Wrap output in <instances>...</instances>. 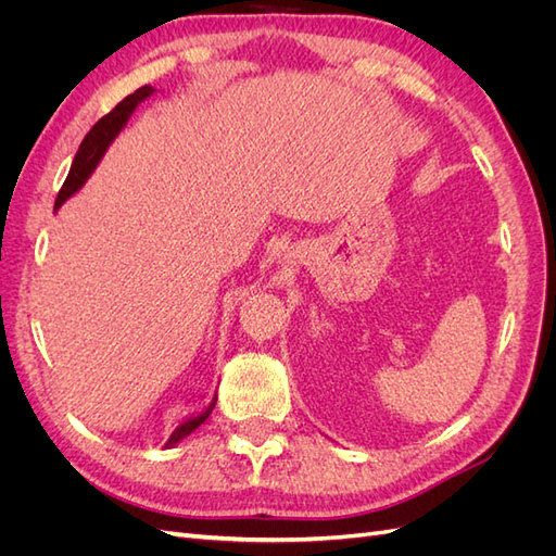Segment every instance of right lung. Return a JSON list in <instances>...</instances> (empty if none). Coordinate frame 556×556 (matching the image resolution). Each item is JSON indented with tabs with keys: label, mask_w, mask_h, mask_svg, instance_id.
I'll use <instances>...</instances> for the list:
<instances>
[{
	"label": "right lung",
	"mask_w": 556,
	"mask_h": 556,
	"mask_svg": "<svg viewBox=\"0 0 556 556\" xmlns=\"http://www.w3.org/2000/svg\"><path fill=\"white\" fill-rule=\"evenodd\" d=\"M153 92H155L153 86H143V88H139L137 92L127 94L121 104H117L109 115H104L102 121H99V123L86 134V139H83V143H80V148H78V153H76V157H74L70 176H66V180H64V185H62V190H60V194H58V199H55V211L64 204L66 199H70L72 194H76V192L83 188V182H86V180L90 178V174L97 169L99 160L104 157L106 148L113 143V139H115L117 134H121V129L127 125L129 115H131L134 111H137V106H139L141 102H146V99H148L150 94H153ZM215 401H217V396H213V401L208 403L206 410H201L199 415H192V417L185 419V422H180V425L174 429V433L169 435V441L164 443V447H172V445L180 443L182 439H188V435H190L197 427L204 425L206 419H208V415H211L213 408H215Z\"/></svg>",
	"instance_id": "add662e5"
}]
</instances>
